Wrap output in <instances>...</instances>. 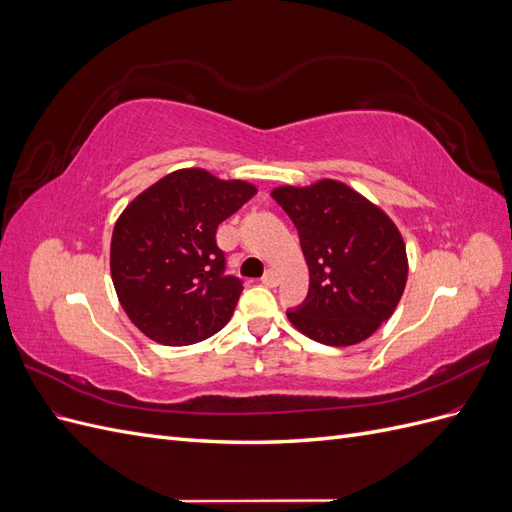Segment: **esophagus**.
<instances>
[{
  "instance_id": "1",
  "label": "esophagus",
  "mask_w": 512,
  "mask_h": 512,
  "mask_svg": "<svg viewBox=\"0 0 512 512\" xmlns=\"http://www.w3.org/2000/svg\"><path fill=\"white\" fill-rule=\"evenodd\" d=\"M262 284L269 286V288H275L277 284H280V275H277V271L269 269L265 275H262Z\"/></svg>"
}]
</instances>
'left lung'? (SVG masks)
I'll return each mask as SVG.
<instances>
[{
    "instance_id": "obj_1",
    "label": "left lung",
    "mask_w": 512,
    "mask_h": 512,
    "mask_svg": "<svg viewBox=\"0 0 512 512\" xmlns=\"http://www.w3.org/2000/svg\"><path fill=\"white\" fill-rule=\"evenodd\" d=\"M299 230L309 269L305 301L288 320L324 346H354L389 320L408 280L406 243L393 220L342 181L271 192Z\"/></svg>"
}]
</instances>
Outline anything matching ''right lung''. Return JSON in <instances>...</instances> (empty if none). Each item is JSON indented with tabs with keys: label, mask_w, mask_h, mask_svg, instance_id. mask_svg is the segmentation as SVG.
Returning a JSON list of instances; mask_svg holds the SVG:
<instances>
[{
	"label": "right lung",
	"mask_w": 512,
	"mask_h": 512,
	"mask_svg": "<svg viewBox=\"0 0 512 512\" xmlns=\"http://www.w3.org/2000/svg\"><path fill=\"white\" fill-rule=\"evenodd\" d=\"M256 194L181 168L123 209L111 241V275L121 307L153 342L188 346L218 333L235 312L243 284L224 275L215 230Z\"/></svg>",
	"instance_id": "1"
}]
</instances>
